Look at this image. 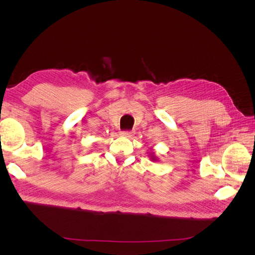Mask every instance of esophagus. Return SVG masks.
Here are the masks:
<instances>
[{
	"instance_id": "obj_1",
	"label": "esophagus",
	"mask_w": 255,
	"mask_h": 255,
	"mask_svg": "<svg viewBox=\"0 0 255 255\" xmlns=\"http://www.w3.org/2000/svg\"><path fill=\"white\" fill-rule=\"evenodd\" d=\"M121 134L126 137H130V136H133L134 130H122Z\"/></svg>"
}]
</instances>
